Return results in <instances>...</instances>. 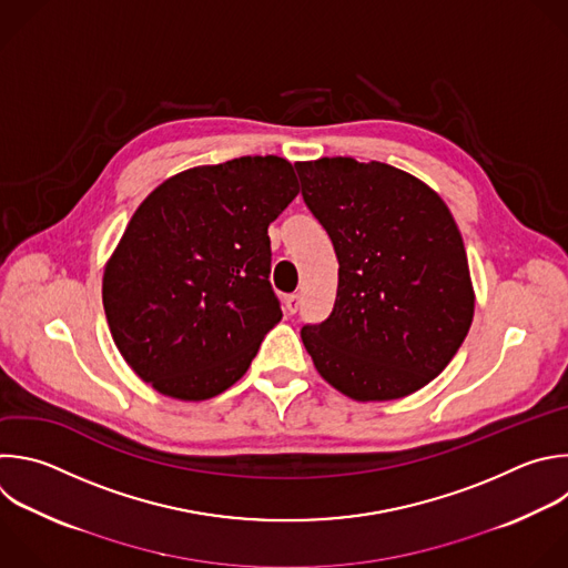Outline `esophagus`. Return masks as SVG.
Listing matches in <instances>:
<instances>
[{"label":"esophagus","instance_id":"esophagus-1","mask_svg":"<svg viewBox=\"0 0 568 568\" xmlns=\"http://www.w3.org/2000/svg\"><path fill=\"white\" fill-rule=\"evenodd\" d=\"M298 305H301L298 294H287V296H285V312H287V314H296V312H298Z\"/></svg>","mask_w":568,"mask_h":568}]
</instances>
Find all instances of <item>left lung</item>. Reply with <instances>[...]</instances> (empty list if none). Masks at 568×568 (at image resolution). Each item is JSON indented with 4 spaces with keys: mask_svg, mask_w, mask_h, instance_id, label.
Segmentation results:
<instances>
[{
    "mask_svg": "<svg viewBox=\"0 0 568 568\" xmlns=\"http://www.w3.org/2000/svg\"><path fill=\"white\" fill-rule=\"evenodd\" d=\"M294 166L338 258L332 314L301 329L314 367L354 402L422 390L457 354L475 314L450 210L424 180L386 162L338 155Z\"/></svg>",
    "mask_w": 568,
    "mask_h": 568,
    "instance_id": "1",
    "label": "left lung"
}]
</instances>
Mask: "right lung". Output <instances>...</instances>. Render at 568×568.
Returning <instances> with one entry per match:
<instances>
[{"label":"right lung","mask_w":568,"mask_h":568,"mask_svg":"<svg viewBox=\"0 0 568 568\" xmlns=\"http://www.w3.org/2000/svg\"><path fill=\"white\" fill-rule=\"evenodd\" d=\"M278 155L201 164L158 184L104 265L115 347L155 393L207 402L247 372L283 318L267 227L296 199Z\"/></svg>","instance_id":"right-lung-1"}]
</instances>
